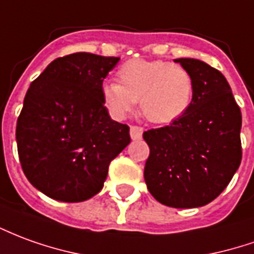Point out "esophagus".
<instances>
[{"label":"esophagus","mask_w":254,"mask_h":254,"mask_svg":"<svg viewBox=\"0 0 254 254\" xmlns=\"http://www.w3.org/2000/svg\"><path fill=\"white\" fill-rule=\"evenodd\" d=\"M130 137L132 140H140L143 137V127H130Z\"/></svg>","instance_id":"1"}]
</instances>
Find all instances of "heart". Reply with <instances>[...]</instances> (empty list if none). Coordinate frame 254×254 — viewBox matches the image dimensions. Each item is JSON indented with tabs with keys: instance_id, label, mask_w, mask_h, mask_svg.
<instances>
[{
	"instance_id": "obj_1",
	"label": "heart",
	"mask_w": 254,
	"mask_h": 254,
	"mask_svg": "<svg viewBox=\"0 0 254 254\" xmlns=\"http://www.w3.org/2000/svg\"><path fill=\"white\" fill-rule=\"evenodd\" d=\"M120 82L106 81L102 99L114 120H125L132 113L137 99L150 121L169 124L189 110L194 82L183 65L162 60L132 59L118 70Z\"/></svg>"
}]
</instances>
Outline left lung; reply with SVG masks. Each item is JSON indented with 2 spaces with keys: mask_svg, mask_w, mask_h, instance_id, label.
<instances>
[{
  "mask_svg": "<svg viewBox=\"0 0 254 254\" xmlns=\"http://www.w3.org/2000/svg\"><path fill=\"white\" fill-rule=\"evenodd\" d=\"M191 74L189 110L169 127L143 133L150 147L147 189L166 206L199 207L217 198L242 159V115L226 77L198 59H175Z\"/></svg>",
  "mask_w": 254,
  "mask_h": 254,
  "instance_id": "1",
  "label": "left lung"
}]
</instances>
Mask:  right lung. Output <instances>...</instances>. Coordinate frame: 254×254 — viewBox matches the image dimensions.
Instances as JSON below:
<instances>
[{"instance_id":"add662e5","label":"right lung","mask_w":254,"mask_h":254,"mask_svg":"<svg viewBox=\"0 0 254 254\" xmlns=\"http://www.w3.org/2000/svg\"><path fill=\"white\" fill-rule=\"evenodd\" d=\"M120 58L77 52L53 60L28 88L16 125L28 182L62 202H82L103 189L109 165L130 143L129 127L111 120L103 79Z\"/></svg>"}]
</instances>
